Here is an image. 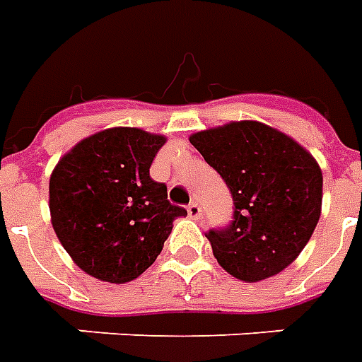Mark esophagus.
<instances>
[{"label": "esophagus", "instance_id": "34e87169", "mask_svg": "<svg viewBox=\"0 0 362 362\" xmlns=\"http://www.w3.org/2000/svg\"><path fill=\"white\" fill-rule=\"evenodd\" d=\"M188 215L192 219H199V217H202V207L192 202V204L188 205Z\"/></svg>", "mask_w": 362, "mask_h": 362}]
</instances>
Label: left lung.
<instances>
[{
  "label": "left lung",
  "instance_id": "8db88e82",
  "mask_svg": "<svg viewBox=\"0 0 362 362\" xmlns=\"http://www.w3.org/2000/svg\"><path fill=\"white\" fill-rule=\"evenodd\" d=\"M233 194V223L207 240L219 266L246 283L291 266L318 225L322 170L303 145L262 122L243 119L189 137Z\"/></svg>",
  "mask_w": 362,
  "mask_h": 362
}]
</instances>
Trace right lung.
I'll list each match as a JSON object with an SVG mask.
<instances>
[{
  "instance_id": "add662e5",
  "label": "right lung",
  "mask_w": 362,
  "mask_h": 362,
  "mask_svg": "<svg viewBox=\"0 0 362 362\" xmlns=\"http://www.w3.org/2000/svg\"><path fill=\"white\" fill-rule=\"evenodd\" d=\"M165 135L110 127L67 151L50 176L52 227L77 266L108 283L139 277L188 211L149 176Z\"/></svg>"
}]
</instances>
